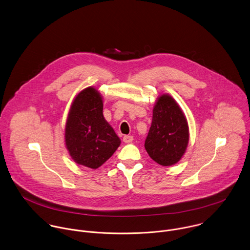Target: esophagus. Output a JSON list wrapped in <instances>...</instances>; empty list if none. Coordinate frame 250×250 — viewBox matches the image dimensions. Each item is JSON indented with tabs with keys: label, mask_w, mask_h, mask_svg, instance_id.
<instances>
[{
	"label": "esophagus",
	"mask_w": 250,
	"mask_h": 250,
	"mask_svg": "<svg viewBox=\"0 0 250 250\" xmlns=\"http://www.w3.org/2000/svg\"><path fill=\"white\" fill-rule=\"evenodd\" d=\"M123 141L125 143H131L133 141V137L131 135H125L123 138Z\"/></svg>",
	"instance_id": "1"
}]
</instances>
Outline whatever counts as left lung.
<instances>
[{
	"instance_id": "1",
	"label": "left lung",
	"mask_w": 250,
	"mask_h": 250,
	"mask_svg": "<svg viewBox=\"0 0 250 250\" xmlns=\"http://www.w3.org/2000/svg\"><path fill=\"white\" fill-rule=\"evenodd\" d=\"M188 142L189 126L184 113L170 95H161L154 106L145 140L147 153L161 166H173L185 154Z\"/></svg>"
}]
</instances>
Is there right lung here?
Listing matches in <instances>:
<instances>
[{
    "label": "right lung",
    "instance_id": "add662e5",
    "mask_svg": "<svg viewBox=\"0 0 250 250\" xmlns=\"http://www.w3.org/2000/svg\"><path fill=\"white\" fill-rule=\"evenodd\" d=\"M65 144L75 163L92 169L110 159L121 144L103 116L102 96L92 86L79 92L70 107Z\"/></svg>",
    "mask_w": 250,
    "mask_h": 250
}]
</instances>
